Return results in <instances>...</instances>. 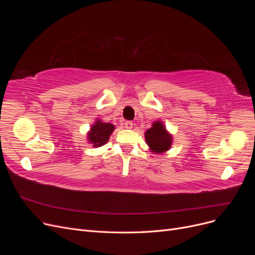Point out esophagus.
<instances>
[{"mask_svg":"<svg viewBox=\"0 0 255 255\" xmlns=\"http://www.w3.org/2000/svg\"><path fill=\"white\" fill-rule=\"evenodd\" d=\"M133 126H134V123L132 122V121H127V122H125V127H126V128H133Z\"/></svg>","mask_w":255,"mask_h":255,"instance_id":"obj_1","label":"esophagus"}]
</instances>
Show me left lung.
<instances>
[{
	"label": "left lung",
	"mask_w": 255,
	"mask_h": 255,
	"mask_svg": "<svg viewBox=\"0 0 255 255\" xmlns=\"http://www.w3.org/2000/svg\"><path fill=\"white\" fill-rule=\"evenodd\" d=\"M144 138L150 150L156 154L168 151L172 144V136L168 133L161 121L153 122L152 128L144 133Z\"/></svg>",
	"instance_id": "8db88e82"
}]
</instances>
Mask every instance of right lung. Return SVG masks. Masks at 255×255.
I'll return each instance as SVG.
<instances>
[{
  "mask_svg": "<svg viewBox=\"0 0 255 255\" xmlns=\"http://www.w3.org/2000/svg\"><path fill=\"white\" fill-rule=\"evenodd\" d=\"M115 127L112 123L102 122L98 119L95 125L90 128V130L87 134L88 141L92 143V146H101L104 145L110 139V136L114 132Z\"/></svg>",
  "mask_w": 255,
  "mask_h": 255,
  "instance_id": "obj_1",
  "label": "right lung"
}]
</instances>
